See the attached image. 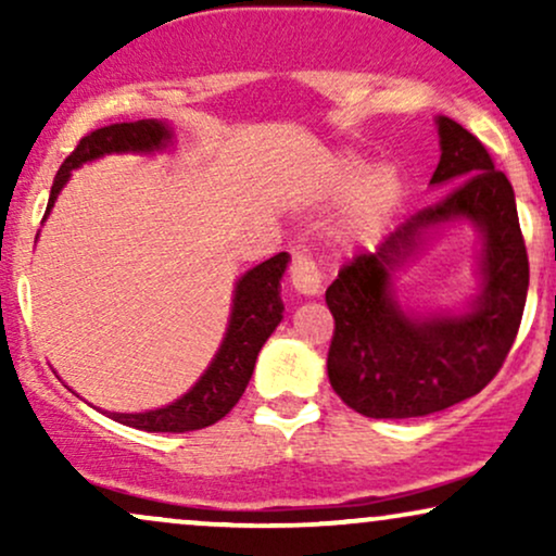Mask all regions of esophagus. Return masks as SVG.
Returning a JSON list of instances; mask_svg holds the SVG:
<instances>
[{
  "mask_svg": "<svg viewBox=\"0 0 556 556\" xmlns=\"http://www.w3.org/2000/svg\"><path fill=\"white\" fill-rule=\"evenodd\" d=\"M290 253V285L298 292H303V295H318V290H321V271H318L316 261L311 258V253L303 245H292Z\"/></svg>",
  "mask_w": 556,
  "mask_h": 556,
  "instance_id": "1",
  "label": "esophagus"
}]
</instances>
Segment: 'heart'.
<instances>
[{
    "mask_svg": "<svg viewBox=\"0 0 556 556\" xmlns=\"http://www.w3.org/2000/svg\"><path fill=\"white\" fill-rule=\"evenodd\" d=\"M363 172H366V167H363V162H358V159H348V162H344V177H348L350 182L358 180ZM397 190H400V180L392 169L389 167L376 169L366 180V185H363V208H366L368 214L384 212L389 203L397 198Z\"/></svg>",
    "mask_w": 556,
    "mask_h": 556,
    "instance_id": "heart-1",
    "label": "heart"
}]
</instances>
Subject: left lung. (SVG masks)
<instances>
[{"label":"left lung","mask_w":556,"mask_h":556,"mask_svg":"<svg viewBox=\"0 0 556 556\" xmlns=\"http://www.w3.org/2000/svg\"><path fill=\"white\" fill-rule=\"evenodd\" d=\"M437 127L442 159L431 185L452 184L450 193L344 264L327 290L331 389L366 418H420L473 397L500 374L526 308L528 253L513 185L473 132L450 117ZM455 218L473 220L484 238L482 295L460 317L405 315L391 271L429 228Z\"/></svg>","instance_id":"8db88e82"}]
</instances>
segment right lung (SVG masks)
<instances>
[{
    "instance_id": "add662e5",
    "label": "right lung",
    "mask_w": 556,
    "mask_h": 556,
    "mask_svg": "<svg viewBox=\"0 0 556 556\" xmlns=\"http://www.w3.org/2000/svg\"><path fill=\"white\" fill-rule=\"evenodd\" d=\"M172 140V130L159 119H138V123H114L99 130L88 132L75 146V151L65 159L60 172H56L52 193L47 203V219L52 212L56 195L65 188V182L78 169L80 164L93 162L104 154H151V151L167 149ZM287 253H277L264 264L253 266L235 285L232 314H229V327L214 361L203 371L201 379L167 407L149 413H110L117 424L132 426L140 431L154 433H185L206 429L216 424L238 405L251 381L253 368H256L258 350L269 340L271 331L282 321V298H279V279L287 269Z\"/></svg>"
}]
</instances>
